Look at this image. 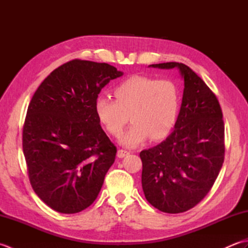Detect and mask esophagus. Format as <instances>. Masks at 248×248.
<instances>
[{
	"label": "esophagus",
	"mask_w": 248,
	"mask_h": 248,
	"mask_svg": "<svg viewBox=\"0 0 248 248\" xmlns=\"http://www.w3.org/2000/svg\"><path fill=\"white\" fill-rule=\"evenodd\" d=\"M129 155V151L127 150H124V149H119L118 152H117V156L119 157V159H123V157H124L125 155Z\"/></svg>",
	"instance_id": "esophagus-1"
}]
</instances>
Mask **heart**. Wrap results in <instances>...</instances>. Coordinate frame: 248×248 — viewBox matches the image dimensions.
I'll list each match as a JSON object with an SVG mask.
<instances>
[{
	"instance_id": "heart-1",
	"label": "heart",
	"mask_w": 248,
	"mask_h": 248,
	"mask_svg": "<svg viewBox=\"0 0 248 248\" xmlns=\"http://www.w3.org/2000/svg\"><path fill=\"white\" fill-rule=\"evenodd\" d=\"M116 100L100 96L94 112L109 134L117 136L129 121L133 124L119 136V143L136 147L151 138H166L177 123L180 93L175 83L155 78L134 76L114 89Z\"/></svg>"
}]
</instances>
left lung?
Returning a JSON list of instances; mask_svg holds the SVG:
<instances>
[{
  "instance_id": "1",
  "label": "left lung",
  "mask_w": 248,
  "mask_h": 248,
  "mask_svg": "<svg viewBox=\"0 0 248 248\" xmlns=\"http://www.w3.org/2000/svg\"><path fill=\"white\" fill-rule=\"evenodd\" d=\"M149 67L177 68L184 89L172 132L140 154L141 186L148 202L160 211L186 212L209 193L223 166V113L211 89L186 65L170 62Z\"/></svg>"
}]
</instances>
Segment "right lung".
I'll return each instance as SVG.
<instances>
[{"instance_id": "add662e5", "label": "right lung", "mask_w": 248, "mask_h": 248, "mask_svg": "<svg viewBox=\"0 0 248 248\" xmlns=\"http://www.w3.org/2000/svg\"><path fill=\"white\" fill-rule=\"evenodd\" d=\"M124 75L105 62L73 60L46 77L31 98L22 147L31 187L65 214L96 200L117 149L100 125L94 102Z\"/></svg>"}]
</instances>
